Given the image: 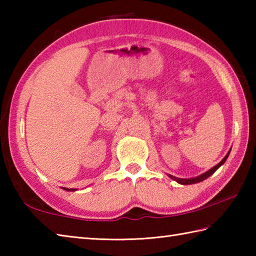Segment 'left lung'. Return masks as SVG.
Wrapping results in <instances>:
<instances>
[{
  "label": "left lung",
  "mask_w": 256,
  "mask_h": 256,
  "mask_svg": "<svg viewBox=\"0 0 256 256\" xmlns=\"http://www.w3.org/2000/svg\"><path fill=\"white\" fill-rule=\"evenodd\" d=\"M230 152H231V150H230L229 152H228V154L224 156V158L222 160L219 162V164H216V166L212 167L211 170H206V172L201 174V175H199V176H197V177H192V178H178V177H175V176H172V175H170V174H167V175H168V177L172 178V180H175V182H177L178 184H197V182H204V179L210 177V176L212 175V174H214L216 170H218V168H219L220 166H222V165L224 164L226 158H228V157H229Z\"/></svg>",
  "instance_id": "1"
}]
</instances>
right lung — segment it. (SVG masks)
I'll use <instances>...</instances> for the list:
<instances>
[{"label": "right lung", "mask_w": 256, "mask_h": 256, "mask_svg": "<svg viewBox=\"0 0 256 256\" xmlns=\"http://www.w3.org/2000/svg\"><path fill=\"white\" fill-rule=\"evenodd\" d=\"M64 190H67V192H74L77 189H69V188H64Z\"/></svg>", "instance_id": "right-lung-1"}]
</instances>
